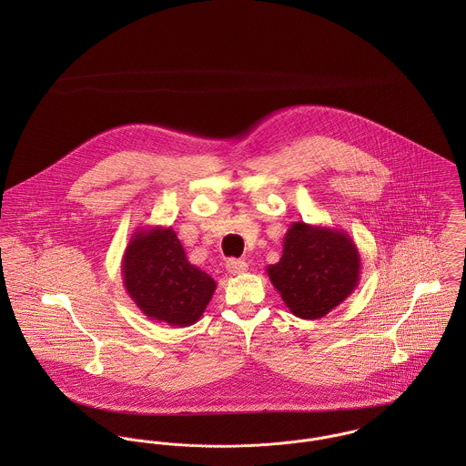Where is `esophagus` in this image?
Instances as JSON below:
<instances>
[{
    "instance_id": "obj_1",
    "label": "esophagus",
    "mask_w": 466,
    "mask_h": 466,
    "mask_svg": "<svg viewBox=\"0 0 466 466\" xmlns=\"http://www.w3.org/2000/svg\"><path fill=\"white\" fill-rule=\"evenodd\" d=\"M226 268L229 270V274L238 276V274H244V272L248 270V264H246L244 260H235V258H231V260H228Z\"/></svg>"
}]
</instances>
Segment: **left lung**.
Segmentation results:
<instances>
[{"instance_id": "left-lung-1", "label": "left lung", "mask_w": 466, "mask_h": 466, "mask_svg": "<svg viewBox=\"0 0 466 466\" xmlns=\"http://www.w3.org/2000/svg\"><path fill=\"white\" fill-rule=\"evenodd\" d=\"M267 276L287 309L301 319H319L357 289L360 255L344 229L292 222L278 264Z\"/></svg>"}]
</instances>
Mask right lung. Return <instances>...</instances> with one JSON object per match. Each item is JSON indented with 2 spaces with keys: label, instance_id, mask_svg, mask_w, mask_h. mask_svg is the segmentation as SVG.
Returning <instances> with one entry per match:
<instances>
[{
  "label": "right lung",
  "instance_id": "add662e5",
  "mask_svg": "<svg viewBox=\"0 0 466 466\" xmlns=\"http://www.w3.org/2000/svg\"><path fill=\"white\" fill-rule=\"evenodd\" d=\"M122 274L129 298L148 319L177 329L199 321L217 289L209 274L188 262L172 226L137 228Z\"/></svg>",
  "mask_w": 466,
  "mask_h": 466
}]
</instances>
